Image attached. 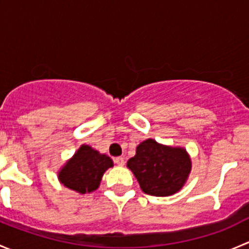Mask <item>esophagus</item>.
Returning a JSON list of instances; mask_svg holds the SVG:
<instances>
[{
    "label": "esophagus",
    "mask_w": 249,
    "mask_h": 249,
    "mask_svg": "<svg viewBox=\"0 0 249 249\" xmlns=\"http://www.w3.org/2000/svg\"><path fill=\"white\" fill-rule=\"evenodd\" d=\"M114 162L117 165H119V166H123V165L125 164V159L123 157H118L114 159Z\"/></svg>",
    "instance_id": "1"
}]
</instances>
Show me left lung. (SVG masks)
I'll list each match as a JSON object with an SVG mask.
<instances>
[{"label": "left lung", "mask_w": 249, "mask_h": 249, "mask_svg": "<svg viewBox=\"0 0 249 249\" xmlns=\"http://www.w3.org/2000/svg\"><path fill=\"white\" fill-rule=\"evenodd\" d=\"M143 193L170 196L182 189L192 171V160L184 148L170 147L148 139L140 143L136 155L127 161Z\"/></svg>", "instance_id": "8db88e82"}]
</instances>
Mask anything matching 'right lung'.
Returning <instances> with one entry per match:
<instances>
[{
	"instance_id": "obj_1",
	"label": "right lung",
	"mask_w": 249,
	"mask_h": 249,
	"mask_svg": "<svg viewBox=\"0 0 249 249\" xmlns=\"http://www.w3.org/2000/svg\"><path fill=\"white\" fill-rule=\"evenodd\" d=\"M112 166L109 157L92 149L90 145L82 144L62 166L57 177L66 188L79 194H87L99 188L104 173Z\"/></svg>"
}]
</instances>
